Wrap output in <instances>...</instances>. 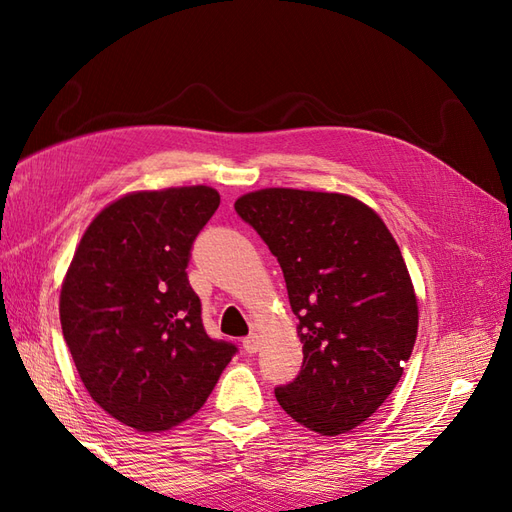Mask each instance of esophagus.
Returning a JSON list of instances; mask_svg holds the SVG:
<instances>
[{
  "label": "esophagus",
  "mask_w": 512,
  "mask_h": 512,
  "mask_svg": "<svg viewBox=\"0 0 512 512\" xmlns=\"http://www.w3.org/2000/svg\"><path fill=\"white\" fill-rule=\"evenodd\" d=\"M243 348H245V352H250V354L258 352V348H260V337H258V333H250V335H247V337L243 339Z\"/></svg>",
  "instance_id": "esophagus-1"
}]
</instances>
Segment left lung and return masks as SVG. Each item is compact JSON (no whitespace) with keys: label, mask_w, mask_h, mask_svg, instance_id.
I'll return each mask as SVG.
<instances>
[{"label":"left lung","mask_w":512,"mask_h":512,"mask_svg":"<svg viewBox=\"0 0 512 512\" xmlns=\"http://www.w3.org/2000/svg\"><path fill=\"white\" fill-rule=\"evenodd\" d=\"M284 271L303 367L275 397L320 436L365 423L393 393L418 331L404 256L380 215L337 192L265 188L235 203Z\"/></svg>","instance_id":"left-lung-1"}]
</instances>
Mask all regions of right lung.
<instances>
[{
	"label": "right lung",
	"instance_id": "1",
	"mask_svg": "<svg viewBox=\"0 0 512 512\" xmlns=\"http://www.w3.org/2000/svg\"><path fill=\"white\" fill-rule=\"evenodd\" d=\"M218 207L209 185L121 196L91 220L61 282V331L87 393L136 431L188 421L237 352L205 333L185 273Z\"/></svg>",
	"mask_w": 512,
	"mask_h": 512
}]
</instances>
